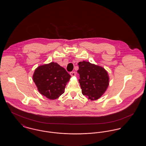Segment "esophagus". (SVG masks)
I'll use <instances>...</instances> for the list:
<instances>
[{
    "instance_id": "34e87169",
    "label": "esophagus",
    "mask_w": 146,
    "mask_h": 146,
    "mask_svg": "<svg viewBox=\"0 0 146 146\" xmlns=\"http://www.w3.org/2000/svg\"><path fill=\"white\" fill-rule=\"evenodd\" d=\"M70 75L72 76H75L76 75V72H70Z\"/></svg>"
}]
</instances>
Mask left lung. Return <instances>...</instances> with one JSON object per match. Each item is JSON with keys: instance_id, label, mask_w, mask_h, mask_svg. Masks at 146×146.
<instances>
[{"instance_id": "left-lung-1", "label": "left lung", "mask_w": 146, "mask_h": 146, "mask_svg": "<svg viewBox=\"0 0 146 146\" xmlns=\"http://www.w3.org/2000/svg\"><path fill=\"white\" fill-rule=\"evenodd\" d=\"M79 82L84 96L92 101L96 100L104 94L109 85V76L103 67L89 62H79Z\"/></svg>"}]
</instances>
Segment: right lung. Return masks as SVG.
Masks as SVG:
<instances>
[{"mask_svg": "<svg viewBox=\"0 0 146 146\" xmlns=\"http://www.w3.org/2000/svg\"><path fill=\"white\" fill-rule=\"evenodd\" d=\"M70 76L57 63L39 66L35 70L33 79L38 90L50 100H55L64 92Z\"/></svg>", "mask_w": 146, "mask_h": 146, "instance_id": "right-lung-1", "label": "right lung"}]
</instances>
